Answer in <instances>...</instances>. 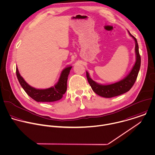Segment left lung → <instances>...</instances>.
I'll return each mask as SVG.
<instances>
[{"label": "left lung", "mask_w": 155, "mask_h": 155, "mask_svg": "<svg viewBox=\"0 0 155 155\" xmlns=\"http://www.w3.org/2000/svg\"><path fill=\"white\" fill-rule=\"evenodd\" d=\"M129 35L135 41V53L136 56V62L130 73L124 79L110 85H101L93 81L88 73L86 72L87 78L92 90L99 96L104 97H113L128 91L134 85L140 67V56L139 53V47L136 39L128 31Z\"/></svg>", "instance_id": "obj_1"}]
</instances>
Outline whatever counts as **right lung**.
Returning <instances> with one entry per match:
<instances>
[{
	"label": "right lung",
	"instance_id": "right-lung-1",
	"mask_svg": "<svg viewBox=\"0 0 155 155\" xmlns=\"http://www.w3.org/2000/svg\"><path fill=\"white\" fill-rule=\"evenodd\" d=\"M72 67H66L61 73L59 81L54 87L47 89H36L29 85L21 76L18 68L16 75L18 79L27 94L37 102H54L60 100L67 91L68 77Z\"/></svg>",
	"mask_w": 155,
	"mask_h": 155
}]
</instances>
